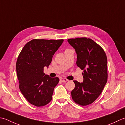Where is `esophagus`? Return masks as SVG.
<instances>
[{
  "label": "esophagus",
  "mask_w": 125,
  "mask_h": 125,
  "mask_svg": "<svg viewBox=\"0 0 125 125\" xmlns=\"http://www.w3.org/2000/svg\"><path fill=\"white\" fill-rule=\"evenodd\" d=\"M60 81L62 82H67V81H68V79H65V78H62V77L60 78Z\"/></svg>",
  "instance_id": "1"
}]
</instances>
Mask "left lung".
I'll return each mask as SVG.
<instances>
[{
    "mask_svg": "<svg viewBox=\"0 0 125 125\" xmlns=\"http://www.w3.org/2000/svg\"><path fill=\"white\" fill-rule=\"evenodd\" d=\"M68 42L75 49L77 67L83 70V82L74 81L72 97L76 104L87 106L99 96L107 83V56L103 49L90 38H72Z\"/></svg>",
    "mask_w": 125,
    "mask_h": 125,
    "instance_id": "8db88e82",
    "label": "left lung"
}]
</instances>
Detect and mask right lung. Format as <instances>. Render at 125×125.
Returning a JSON list of instances; mask_svg holds the SVG:
<instances>
[{
  "label": "right lung",
  "instance_id": "add662e5",
  "mask_svg": "<svg viewBox=\"0 0 125 125\" xmlns=\"http://www.w3.org/2000/svg\"><path fill=\"white\" fill-rule=\"evenodd\" d=\"M63 40H32L27 43L17 58L16 72L19 89L25 99L37 107L44 106L52 100L59 79L44 73Z\"/></svg>",
  "mask_w": 125,
  "mask_h": 125
}]
</instances>
